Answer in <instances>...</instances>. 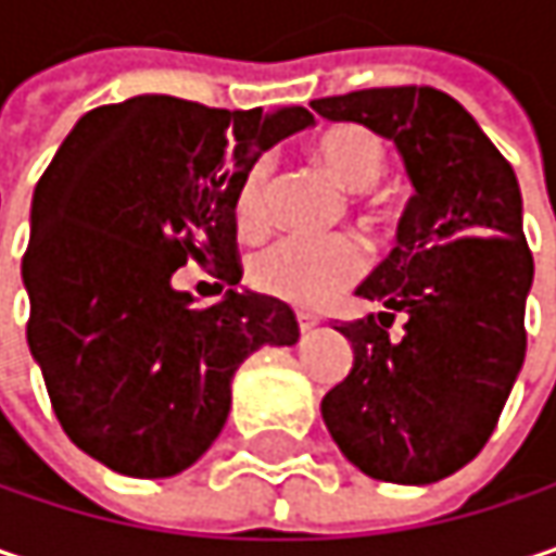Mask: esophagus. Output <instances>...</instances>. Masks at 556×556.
<instances>
[{
  "label": "esophagus",
  "mask_w": 556,
  "mask_h": 556,
  "mask_svg": "<svg viewBox=\"0 0 556 556\" xmlns=\"http://www.w3.org/2000/svg\"><path fill=\"white\" fill-rule=\"evenodd\" d=\"M295 321H299V330H302V333L315 330V325H318V318H312V315H295Z\"/></svg>",
  "instance_id": "34e87169"
}]
</instances>
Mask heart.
Masks as SVG:
<instances>
[{"label": "heart", "instance_id": "1", "mask_svg": "<svg viewBox=\"0 0 556 556\" xmlns=\"http://www.w3.org/2000/svg\"><path fill=\"white\" fill-rule=\"evenodd\" d=\"M318 165L343 190L366 193L384 175V146L376 132L363 127L328 129L315 146ZM274 159H257L241 177L235 193V219L248 235L264 231L270 223L274 197ZM366 270V257L350 238H282L257 254L254 279L264 292L277 295L295 308H328Z\"/></svg>", "mask_w": 556, "mask_h": 556}]
</instances>
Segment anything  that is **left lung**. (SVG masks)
Returning a JSON list of instances; mask_svg holds the SVG:
<instances>
[{
  "mask_svg": "<svg viewBox=\"0 0 556 556\" xmlns=\"http://www.w3.org/2000/svg\"><path fill=\"white\" fill-rule=\"evenodd\" d=\"M312 111L394 142L414 187L397 248L356 289L379 315L333 328L353 346V369L325 394L321 417L363 475L435 483L486 445L526 363L534 261L519 180L435 88H366ZM397 314L405 333L391 341Z\"/></svg>",
  "mask_w": 556,
  "mask_h": 556,
  "instance_id": "1",
  "label": "left lung"
}]
</instances>
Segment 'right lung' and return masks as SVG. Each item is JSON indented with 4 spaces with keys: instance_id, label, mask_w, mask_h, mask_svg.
Wrapping results in <instances>:
<instances>
[{
    "instance_id": "right-lung-1",
    "label": "right lung",
    "mask_w": 556,
    "mask_h": 556,
    "mask_svg": "<svg viewBox=\"0 0 556 556\" xmlns=\"http://www.w3.org/2000/svg\"><path fill=\"white\" fill-rule=\"evenodd\" d=\"M305 108L223 111L136 94L88 111L34 187L22 279L27 346L60 427L127 478H175L223 432L231 379L261 346H292L295 315L251 289L197 308L190 257L238 286L235 193Z\"/></svg>"
}]
</instances>
